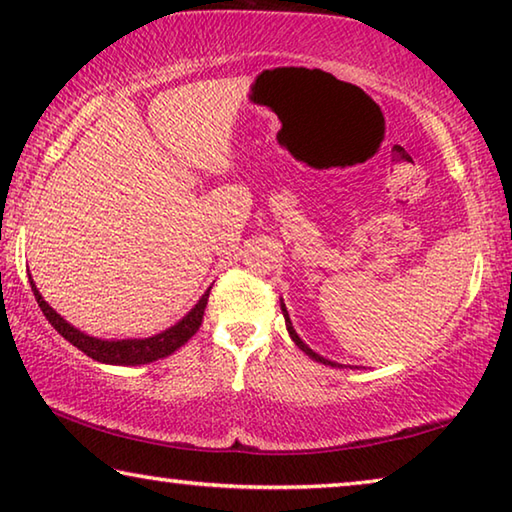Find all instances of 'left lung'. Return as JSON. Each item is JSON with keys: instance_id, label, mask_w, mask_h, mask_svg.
Returning a JSON list of instances; mask_svg holds the SVG:
<instances>
[{"instance_id": "8db88e82", "label": "left lung", "mask_w": 512, "mask_h": 512, "mask_svg": "<svg viewBox=\"0 0 512 512\" xmlns=\"http://www.w3.org/2000/svg\"><path fill=\"white\" fill-rule=\"evenodd\" d=\"M282 314H284V320H287V329H289V336H291V339H293V343H296V345H298V348H300L302 352H305V354H307V357H311V359H314V361H320V363H325V366H336V363H332V361H327V359H323V357H318V354H316L314 350H311V348H307V345H305V343H302V339H300V336L296 334V329H293V325H291V320H289V314H287V309H284V307H282Z\"/></svg>"}]
</instances>
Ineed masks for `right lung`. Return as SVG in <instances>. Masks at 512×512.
Returning <instances> with one entry per match:
<instances>
[{
    "instance_id": "add662e5",
    "label": "right lung",
    "mask_w": 512,
    "mask_h": 512,
    "mask_svg": "<svg viewBox=\"0 0 512 512\" xmlns=\"http://www.w3.org/2000/svg\"><path fill=\"white\" fill-rule=\"evenodd\" d=\"M31 289H33V296L38 300V307L42 309V314L47 316L51 327H54L63 339L76 345L83 354H88L90 359L101 361V363H112V366H140V363H151V361L169 357V354L180 350L189 339H192L203 323V314H205L207 298H210L212 287L207 289L205 296L198 300V305L189 311L178 325H173L171 329H167V332L151 336V339H128V341L92 339V336L79 332V329L69 325L67 320L60 318V314H56V311L42 300L33 280H31Z\"/></svg>"
}]
</instances>
